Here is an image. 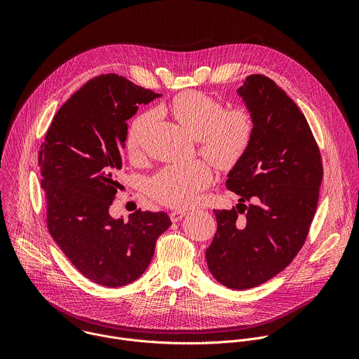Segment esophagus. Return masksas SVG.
<instances>
[{"label": "esophagus", "mask_w": 359, "mask_h": 359, "mask_svg": "<svg viewBox=\"0 0 359 359\" xmlns=\"http://www.w3.org/2000/svg\"><path fill=\"white\" fill-rule=\"evenodd\" d=\"M187 213H189V212H186V210H175V212L170 213V219H172V222H179V220H182Z\"/></svg>", "instance_id": "1"}]
</instances>
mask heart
<instances>
[{
	"mask_svg": "<svg viewBox=\"0 0 359 359\" xmlns=\"http://www.w3.org/2000/svg\"><path fill=\"white\" fill-rule=\"evenodd\" d=\"M170 114L200 142V151L220 169L233 168L245 153L254 133V121L247 109L226 111L222 102L201 92L189 90L173 97ZM155 112L139 115L128 133L130 155L139 153L144 135L155 121ZM212 182V169L200 161L168 166L149 182L150 194L169 206H189L198 197V191Z\"/></svg>",
	"mask_w": 359,
	"mask_h": 359,
	"instance_id": "heart-1",
	"label": "heart"
}]
</instances>
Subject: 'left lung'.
Returning a JSON list of instances; mask_svg holds the SVG:
<instances>
[{
    "instance_id": "obj_1",
    "label": "left lung",
    "mask_w": 359,
    "mask_h": 359,
    "mask_svg": "<svg viewBox=\"0 0 359 359\" xmlns=\"http://www.w3.org/2000/svg\"><path fill=\"white\" fill-rule=\"evenodd\" d=\"M237 95L254 133L227 175L226 186L240 203L215 210L217 230L206 262L220 284L247 290L283 271L302 247L317 210L323 163L309 122L274 81L250 75ZM250 199L248 207L242 204Z\"/></svg>"
}]
</instances>
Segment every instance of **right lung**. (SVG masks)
<instances>
[{
    "instance_id": "right-lung-1",
    "label": "right lung",
    "mask_w": 359,
    "mask_h": 359,
    "mask_svg": "<svg viewBox=\"0 0 359 359\" xmlns=\"http://www.w3.org/2000/svg\"><path fill=\"white\" fill-rule=\"evenodd\" d=\"M161 96L115 74L96 76L65 102L41 144L49 233L76 270L100 285L137 280L172 226L163 212L137 210L126 223L109 215L122 186L128 119Z\"/></svg>"
}]
</instances>
